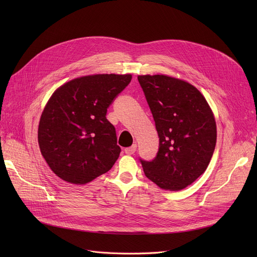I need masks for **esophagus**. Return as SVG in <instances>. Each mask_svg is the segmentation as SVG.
<instances>
[{"label":"esophagus","instance_id":"1","mask_svg":"<svg viewBox=\"0 0 257 257\" xmlns=\"http://www.w3.org/2000/svg\"><path fill=\"white\" fill-rule=\"evenodd\" d=\"M125 153L126 154H128V155H132L134 152L137 151V145L134 144V145H132L131 147H129V148H125Z\"/></svg>","mask_w":257,"mask_h":257}]
</instances>
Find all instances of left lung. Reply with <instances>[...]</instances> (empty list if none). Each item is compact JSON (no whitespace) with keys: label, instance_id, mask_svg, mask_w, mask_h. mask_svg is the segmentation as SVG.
Masks as SVG:
<instances>
[{"label":"left lung","instance_id":"1","mask_svg":"<svg viewBox=\"0 0 257 257\" xmlns=\"http://www.w3.org/2000/svg\"><path fill=\"white\" fill-rule=\"evenodd\" d=\"M159 138L154 159L140 158L147 178L180 191L207 169L217 143V126L205 98L192 84L165 75L139 76Z\"/></svg>","mask_w":257,"mask_h":257}]
</instances>
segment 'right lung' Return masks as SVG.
<instances>
[{"instance_id":"obj_1","label":"right lung","mask_w":257,"mask_h":257,"mask_svg":"<svg viewBox=\"0 0 257 257\" xmlns=\"http://www.w3.org/2000/svg\"><path fill=\"white\" fill-rule=\"evenodd\" d=\"M131 75L103 74L74 79L52 94L38 126V144L59 178L85 184L109 171L118 158L107 108L130 83Z\"/></svg>"}]
</instances>
